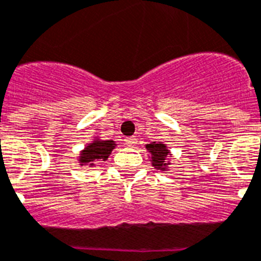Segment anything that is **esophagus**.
Instances as JSON below:
<instances>
[{"label":"esophagus","instance_id":"obj_1","mask_svg":"<svg viewBox=\"0 0 261 261\" xmlns=\"http://www.w3.org/2000/svg\"><path fill=\"white\" fill-rule=\"evenodd\" d=\"M124 144L127 147H135V144H137V138L135 137H128L124 139Z\"/></svg>","mask_w":261,"mask_h":261}]
</instances>
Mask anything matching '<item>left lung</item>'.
Returning a JSON list of instances; mask_svg holds the SVG:
<instances>
[{"instance_id":"1","label":"left lung","mask_w":261,"mask_h":261,"mask_svg":"<svg viewBox=\"0 0 261 261\" xmlns=\"http://www.w3.org/2000/svg\"><path fill=\"white\" fill-rule=\"evenodd\" d=\"M147 151L151 155V162H152V165L156 169H160V171H165L167 169V165L169 163H167V158L171 155L169 149L167 148L165 144H163L162 142H152L146 146Z\"/></svg>"}]
</instances>
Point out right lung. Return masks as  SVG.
Returning <instances> with one entry per match:
<instances>
[{
    "instance_id": "obj_1",
    "label": "right lung",
    "mask_w": 261,
    "mask_h": 261,
    "mask_svg": "<svg viewBox=\"0 0 261 261\" xmlns=\"http://www.w3.org/2000/svg\"><path fill=\"white\" fill-rule=\"evenodd\" d=\"M115 146L117 144L114 140L94 139L80 152V158H79L80 165H94L93 163L98 159H102L105 162Z\"/></svg>"
}]
</instances>
